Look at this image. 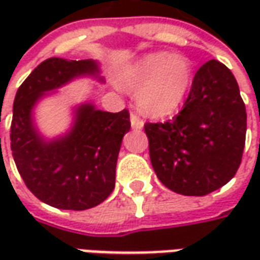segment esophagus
Segmentation results:
<instances>
[{"instance_id":"34e87169","label":"esophagus","mask_w":260,"mask_h":260,"mask_svg":"<svg viewBox=\"0 0 260 260\" xmlns=\"http://www.w3.org/2000/svg\"><path fill=\"white\" fill-rule=\"evenodd\" d=\"M131 126H132V129H142L143 128V121L138 115L132 114L131 115Z\"/></svg>"}]
</instances>
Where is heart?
I'll return each mask as SVG.
<instances>
[{"mask_svg":"<svg viewBox=\"0 0 260 260\" xmlns=\"http://www.w3.org/2000/svg\"><path fill=\"white\" fill-rule=\"evenodd\" d=\"M193 80V67L185 55L157 51L125 64L117 72L118 85L136 91V104L150 118H164L178 110Z\"/></svg>","mask_w":260,"mask_h":260,"instance_id":"1","label":"heart"}]
</instances>
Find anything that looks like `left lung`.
Listing matches in <instances>:
<instances>
[{
  "label": "left lung",
  "instance_id": "1",
  "mask_svg": "<svg viewBox=\"0 0 260 260\" xmlns=\"http://www.w3.org/2000/svg\"><path fill=\"white\" fill-rule=\"evenodd\" d=\"M153 170L175 193L203 196L237 173L245 146L246 111L234 75L210 59L198 69L178 115L145 125Z\"/></svg>",
  "mask_w": 260,
  "mask_h": 260
}]
</instances>
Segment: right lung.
I'll return each mask as SVG.
<instances>
[{
    "label": "right lung",
    "mask_w": 260,
    "mask_h": 260,
    "mask_svg": "<svg viewBox=\"0 0 260 260\" xmlns=\"http://www.w3.org/2000/svg\"><path fill=\"white\" fill-rule=\"evenodd\" d=\"M79 78L104 82L99 61H43L16 91L11 124L12 156L26 186L42 202L64 210H86L110 196L122 138L131 129L126 110L108 113L86 100L72 107L67 132L43 135L35 117L37 104Z\"/></svg>",
    "instance_id": "right-lung-1"
}]
</instances>
